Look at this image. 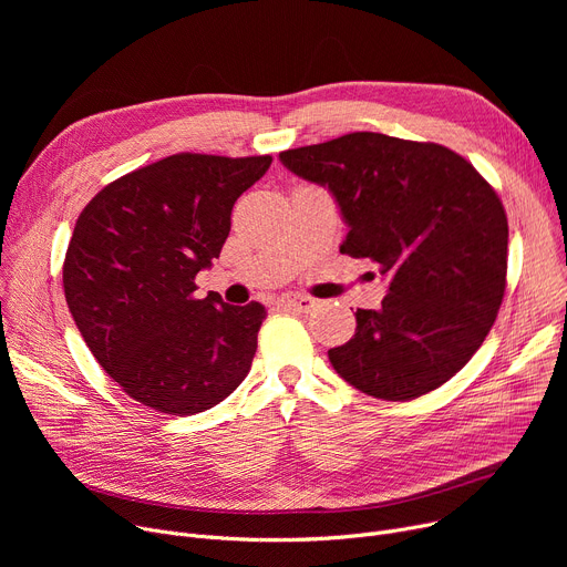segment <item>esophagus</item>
Listing matches in <instances>:
<instances>
[{
    "label": "esophagus",
    "instance_id": "obj_1",
    "mask_svg": "<svg viewBox=\"0 0 567 567\" xmlns=\"http://www.w3.org/2000/svg\"><path fill=\"white\" fill-rule=\"evenodd\" d=\"M276 303H278V308L296 310V312H310L317 308V301L312 299V296H303V293H285Z\"/></svg>",
    "mask_w": 567,
    "mask_h": 567
}]
</instances>
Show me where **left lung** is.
Returning a JSON list of instances; mask_svg holds the SVG:
<instances>
[{
  "instance_id": "8db88e82",
  "label": "left lung",
  "mask_w": 567,
  "mask_h": 567,
  "mask_svg": "<svg viewBox=\"0 0 567 567\" xmlns=\"http://www.w3.org/2000/svg\"><path fill=\"white\" fill-rule=\"evenodd\" d=\"M280 163L329 188L349 231L340 252L389 278L379 310L329 349L336 372L372 398H421L485 342L505 291L508 218L494 188L434 142L349 133L289 148Z\"/></svg>"
}]
</instances>
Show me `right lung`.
<instances>
[{"label":"right lung","mask_w":567,"mask_h":567,"mask_svg":"<svg viewBox=\"0 0 567 567\" xmlns=\"http://www.w3.org/2000/svg\"><path fill=\"white\" fill-rule=\"evenodd\" d=\"M271 161L167 156L116 178L80 214L64 261L66 303L101 368L144 406L193 415L250 372L264 306L193 291L229 236L234 202Z\"/></svg>","instance_id":"1"}]
</instances>
